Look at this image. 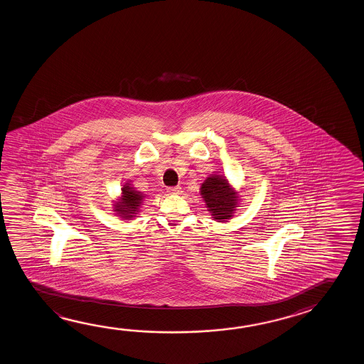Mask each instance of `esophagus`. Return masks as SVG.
Masks as SVG:
<instances>
[{"label": "esophagus", "mask_w": 364, "mask_h": 364, "mask_svg": "<svg viewBox=\"0 0 364 364\" xmlns=\"http://www.w3.org/2000/svg\"><path fill=\"white\" fill-rule=\"evenodd\" d=\"M166 191L169 192L171 195H181L182 193V187L181 186H174V187H168Z\"/></svg>", "instance_id": "esophagus-1"}]
</instances>
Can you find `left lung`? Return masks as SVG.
Returning <instances> with one entry per match:
<instances>
[{
    "label": "left lung",
    "instance_id": "obj_1",
    "mask_svg": "<svg viewBox=\"0 0 364 364\" xmlns=\"http://www.w3.org/2000/svg\"><path fill=\"white\" fill-rule=\"evenodd\" d=\"M201 196L211 216L218 222H227L235 214L238 205V192L220 174H211L203 181Z\"/></svg>",
    "mask_w": 364,
    "mask_h": 364
}]
</instances>
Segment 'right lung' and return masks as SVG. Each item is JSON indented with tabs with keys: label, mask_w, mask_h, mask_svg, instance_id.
<instances>
[{
	"label": "right lung",
	"mask_w": 364,
	"mask_h": 364,
	"mask_svg": "<svg viewBox=\"0 0 364 364\" xmlns=\"http://www.w3.org/2000/svg\"><path fill=\"white\" fill-rule=\"evenodd\" d=\"M121 191H122V195H121V198L114 203V211L117 215L129 220L139 213L142 200H144V195L141 192L136 191L135 188L131 187L129 183H126L121 188Z\"/></svg>",
	"instance_id": "1"
}]
</instances>
